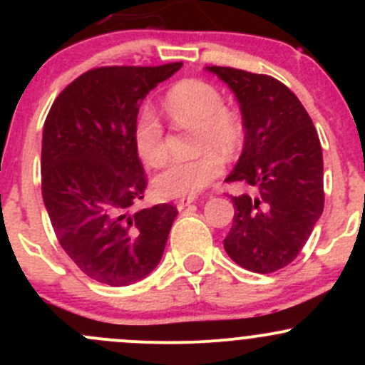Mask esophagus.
Instances as JSON below:
<instances>
[{
    "instance_id": "1",
    "label": "esophagus",
    "mask_w": 365,
    "mask_h": 365,
    "mask_svg": "<svg viewBox=\"0 0 365 365\" xmlns=\"http://www.w3.org/2000/svg\"><path fill=\"white\" fill-rule=\"evenodd\" d=\"M194 201H196V200H194V197H183V200H178V201H176V208H178V210H183V208H185V206L192 205Z\"/></svg>"
}]
</instances>
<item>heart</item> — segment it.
Returning a JSON list of instances; mask_svg holds the SVG:
<instances>
[{"mask_svg": "<svg viewBox=\"0 0 365 365\" xmlns=\"http://www.w3.org/2000/svg\"><path fill=\"white\" fill-rule=\"evenodd\" d=\"M165 109L178 123H190L200 128L197 150L207 152L194 159H173L155 176V192L165 200L194 197L224 171L222 153H233L244 139V125L238 114L226 108L222 93L213 84L201 79H185L165 95ZM134 146L139 157L150 165L164 160V125L152 108L145 106L135 118Z\"/></svg>", "mask_w": 365, "mask_h": 365, "instance_id": "b5f03b06", "label": "heart"}]
</instances>
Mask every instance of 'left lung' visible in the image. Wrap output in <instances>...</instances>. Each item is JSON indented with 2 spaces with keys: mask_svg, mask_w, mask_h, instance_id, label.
<instances>
[{
  "mask_svg": "<svg viewBox=\"0 0 365 365\" xmlns=\"http://www.w3.org/2000/svg\"><path fill=\"white\" fill-rule=\"evenodd\" d=\"M240 104L245 141L226 182L257 187L259 196H233V226L224 238L245 270L272 274L302 251L325 205L318 132L297 95L281 81L231 67H206Z\"/></svg>",
  "mask_w": 365,
  "mask_h": 365,
  "instance_id": "left-lung-1",
  "label": "left lung"
}]
</instances>
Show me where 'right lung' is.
<instances>
[{
  "label": "right lung",
  "mask_w": 365,
  "mask_h": 365,
  "mask_svg": "<svg viewBox=\"0 0 365 365\" xmlns=\"http://www.w3.org/2000/svg\"><path fill=\"white\" fill-rule=\"evenodd\" d=\"M180 67L88 70L58 95L43 123V205L63 251L102 284L145 279L159 264L178 215L169 203L130 208L146 189L134 146L139 106Z\"/></svg>",
  "instance_id": "right-lung-1"
}]
</instances>
